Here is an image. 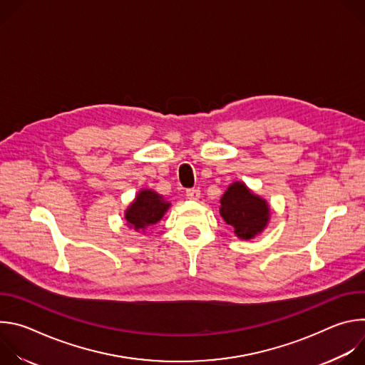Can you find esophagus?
<instances>
[{"mask_svg":"<svg viewBox=\"0 0 365 365\" xmlns=\"http://www.w3.org/2000/svg\"><path fill=\"white\" fill-rule=\"evenodd\" d=\"M186 196H187V199H193V200L199 199V196H200V190H199V187L187 189V190H186Z\"/></svg>","mask_w":365,"mask_h":365,"instance_id":"esophagus-1","label":"esophagus"}]
</instances>
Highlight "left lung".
<instances>
[{
	"instance_id": "obj_1",
	"label": "left lung",
	"mask_w": 365,
	"mask_h": 365,
	"mask_svg": "<svg viewBox=\"0 0 365 365\" xmlns=\"http://www.w3.org/2000/svg\"><path fill=\"white\" fill-rule=\"evenodd\" d=\"M221 217L234 227L237 237L250 240L267 225L270 210L266 200L254 195L244 183H232L221 197Z\"/></svg>"
}]
</instances>
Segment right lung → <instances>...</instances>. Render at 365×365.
Masks as SVG:
<instances>
[{"mask_svg":"<svg viewBox=\"0 0 365 365\" xmlns=\"http://www.w3.org/2000/svg\"><path fill=\"white\" fill-rule=\"evenodd\" d=\"M169 206L170 203L163 200L160 195L153 190L144 189L137 195L135 200L127 210L125 220L135 230H141L159 222L163 218Z\"/></svg>","mask_w":365,"mask_h":365,"instance_id":"1","label":"right lung"}]
</instances>
